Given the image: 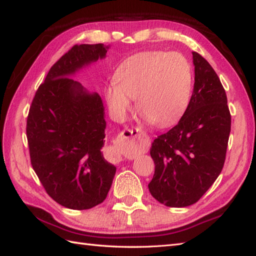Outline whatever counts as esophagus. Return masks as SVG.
Instances as JSON below:
<instances>
[{
	"label": "esophagus",
	"instance_id": "34e87169",
	"mask_svg": "<svg viewBox=\"0 0 256 256\" xmlns=\"http://www.w3.org/2000/svg\"><path fill=\"white\" fill-rule=\"evenodd\" d=\"M124 134L123 135V138H138V136H140V135H143V131L140 128H128V130H124ZM113 160H116V162H121L122 160V156H121V154H118V153H114L113 154Z\"/></svg>",
	"mask_w": 256,
	"mask_h": 256
}]
</instances>
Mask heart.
I'll use <instances>...</instances> for the list:
<instances>
[{
    "instance_id": "heart-1",
    "label": "heart",
    "mask_w": 256,
    "mask_h": 256,
    "mask_svg": "<svg viewBox=\"0 0 256 256\" xmlns=\"http://www.w3.org/2000/svg\"><path fill=\"white\" fill-rule=\"evenodd\" d=\"M113 79L106 98L118 118L125 116L131 99H136L138 110L152 123L170 126L182 118L192 100V66L178 52L135 54L120 64Z\"/></svg>"
}]
</instances>
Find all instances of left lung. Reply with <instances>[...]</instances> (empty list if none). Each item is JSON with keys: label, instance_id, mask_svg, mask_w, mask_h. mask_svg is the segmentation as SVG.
I'll return each mask as SVG.
<instances>
[{"label": "left lung", "instance_id": "1", "mask_svg": "<svg viewBox=\"0 0 256 256\" xmlns=\"http://www.w3.org/2000/svg\"><path fill=\"white\" fill-rule=\"evenodd\" d=\"M194 91L187 111L167 133L154 140L155 164L150 194L172 208L194 204L216 182L224 168L231 116L218 74L192 52Z\"/></svg>", "mask_w": 256, "mask_h": 256}]
</instances>
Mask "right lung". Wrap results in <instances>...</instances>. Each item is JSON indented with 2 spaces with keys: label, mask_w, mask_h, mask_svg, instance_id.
<instances>
[{
  "label": "right lung",
  "mask_w": 256,
  "mask_h": 256,
  "mask_svg": "<svg viewBox=\"0 0 256 256\" xmlns=\"http://www.w3.org/2000/svg\"><path fill=\"white\" fill-rule=\"evenodd\" d=\"M108 48L74 45L50 68L27 116L32 170L46 192L69 209H91L103 202L116 172L101 152L106 126L101 96L70 78L104 58Z\"/></svg>",
  "instance_id": "right-lung-1"
}]
</instances>
